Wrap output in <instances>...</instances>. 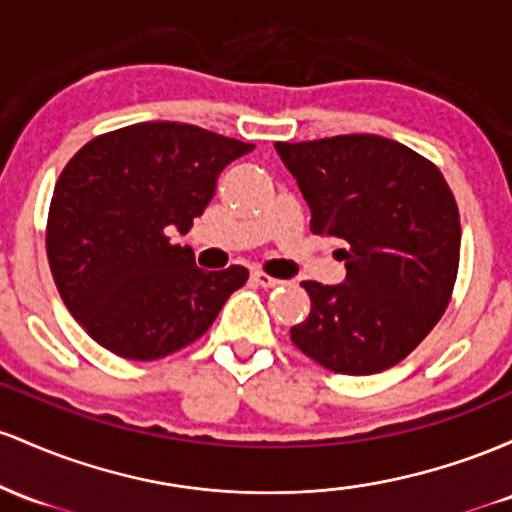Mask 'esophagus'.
I'll use <instances>...</instances> for the list:
<instances>
[{"mask_svg": "<svg viewBox=\"0 0 512 512\" xmlns=\"http://www.w3.org/2000/svg\"><path fill=\"white\" fill-rule=\"evenodd\" d=\"M251 280H254V283L261 285V287H278V285H283V280L273 278V275H268V273H263V271L251 273Z\"/></svg>", "mask_w": 512, "mask_h": 512, "instance_id": "esophagus-1", "label": "esophagus"}]
</instances>
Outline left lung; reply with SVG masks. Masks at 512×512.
Returning a JSON list of instances; mask_svg holds the SVG:
<instances>
[{
    "label": "left lung",
    "instance_id": "1",
    "mask_svg": "<svg viewBox=\"0 0 512 512\" xmlns=\"http://www.w3.org/2000/svg\"><path fill=\"white\" fill-rule=\"evenodd\" d=\"M312 210L314 234L343 241L341 285L304 280L312 312L292 326L304 355L341 375H375L433 331L459 268V210L433 162L380 135L275 142Z\"/></svg>",
    "mask_w": 512,
    "mask_h": 512
}]
</instances>
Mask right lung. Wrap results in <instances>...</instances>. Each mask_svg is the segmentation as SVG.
Segmentation results:
<instances>
[{
	"instance_id": "right-lung-1",
	"label": "right lung",
	"mask_w": 512,
	"mask_h": 512,
	"mask_svg": "<svg viewBox=\"0 0 512 512\" xmlns=\"http://www.w3.org/2000/svg\"><path fill=\"white\" fill-rule=\"evenodd\" d=\"M251 149L198 125L154 120L94 137L67 162L45 249L62 302L99 346L128 360L176 353L249 280L244 266L203 271L169 232L193 227L220 171Z\"/></svg>"
}]
</instances>
